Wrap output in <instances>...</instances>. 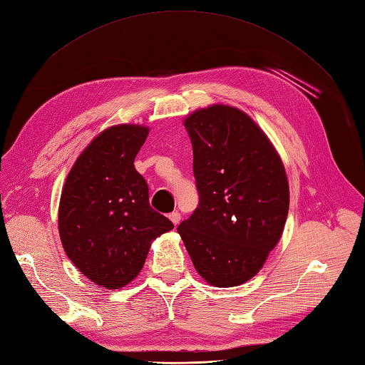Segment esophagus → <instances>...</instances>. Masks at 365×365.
I'll return each instance as SVG.
<instances>
[{
  "mask_svg": "<svg viewBox=\"0 0 365 365\" xmlns=\"http://www.w3.org/2000/svg\"><path fill=\"white\" fill-rule=\"evenodd\" d=\"M168 218L172 220V223L175 226H178V225H180V221H181V213L180 212H172L170 215H168Z\"/></svg>",
  "mask_w": 365,
  "mask_h": 365,
  "instance_id": "esophagus-1",
  "label": "esophagus"
}]
</instances>
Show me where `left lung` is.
Masks as SVG:
<instances>
[{
  "mask_svg": "<svg viewBox=\"0 0 365 365\" xmlns=\"http://www.w3.org/2000/svg\"><path fill=\"white\" fill-rule=\"evenodd\" d=\"M184 125L200 201L178 232L202 279L238 287L260 271L285 227V168L264 133L232 106L195 111Z\"/></svg>",
  "mask_w": 365,
  "mask_h": 365,
  "instance_id": "left-lung-1",
  "label": "left lung"
}]
</instances>
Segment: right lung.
Returning a JSON list of instances; mask_svg holds the SVG:
<instances>
[{
  "label": "right lung",
  "instance_id": "1",
  "mask_svg": "<svg viewBox=\"0 0 365 365\" xmlns=\"http://www.w3.org/2000/svg\"><path fill=\"white\" fill-rule=\"evenodd\" d=\"M148 135L139 125L101 133L78 156L66 178L58 209L65 252L94 283L118 289L144 266L150 242L173 229L152 209L148 184L135 158Z\"/></svg>",
  "mask_w": 365,
  "mask_h": 365
}]
</instances>
